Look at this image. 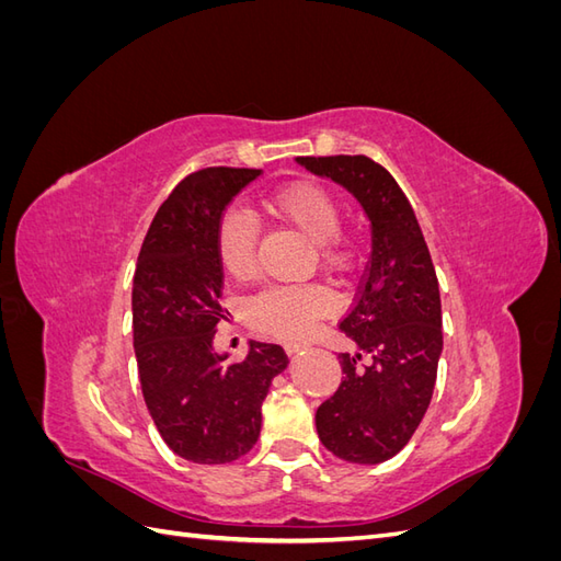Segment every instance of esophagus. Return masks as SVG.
<instances>
[{
    "mask_svg": "<svg viewBox=\"0 0 561 561\" xmlns=\"http://www.w3.org/2000/svg\"><path fill=\"white\" fill-rule=\"evenodd\" d=\"M299 351H304L301 344H285V353H287V355H297Z\"/></svg>",
    "mask_w": 561,
    "mask_h": 561,
    "instance_id": "obj_1",
    "label": "esophagus"
}]
</instances>
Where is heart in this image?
Returning a JSON list of instances; mask_svg holds the SVG:
<instances>
[{"label": "heart", "mask_w": 561, "mask_h": 561, "mask_svg": "<svg viewBox=\"0 0 561 561\" xmlns=\"http://www.w3.org/2000/svg\"><path fill=\"white\" fill-rule=\"evenodd\" d=\"M264 208L278 222L293 227L313 243L318 264L328 271H346L353 262V245L339 231L342 206L336 196L318 182H290L264 198ZM217 260L233 280H245L254 271L257 229L241 210L222 215L215 236ZM332 311V299L320 287L271 285L248 299L245 318L260 330L283 342L307 339L316 322Z\"/></svg>", "instance_id": "heart-1"}]
</instances>
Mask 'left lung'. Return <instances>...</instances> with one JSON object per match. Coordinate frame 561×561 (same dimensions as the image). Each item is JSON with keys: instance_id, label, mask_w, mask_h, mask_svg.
<instances>
[{"instance_id": "8db88e82", "label": "left lung", "mask_w": 561, "mask_h": 561, "mask_svg": "<svg viewBox=\"0 0 561 561\" xmlns=\"http://www.w3.org/2000/svg\"><path fill=\"white\" fill-rule=\"evenodd\" d=\"M360 203L371 254L353 309L339 322L358 353H339L342 383L316 412L320 443L348 463L393 458L426 414L443 353V307L416 215L386 168L367 157H297ZM363 354L370 363L357 369Z\"/></svg>"}]
</instances>
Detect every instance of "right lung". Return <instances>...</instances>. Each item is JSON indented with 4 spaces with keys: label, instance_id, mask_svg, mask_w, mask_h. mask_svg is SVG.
<instances>
[{
    "label": "right lung",
    "instance_id": "right-lung-1",
    "mask_svg": "<svg viewBox=\"0 0 561 561\" xmlns=\"http://www.w3.org/2000/svg\"><path fill=\"white\" fill-rule=\"evenodd\" d=\"M254 168H203L163 201L133 276V348L147 410L184 461L219 466L260 437L262 402L287 367L278 344L250 342L245 360L213 348L222 320L215 236L225 208L257 180Z\"/></svg>",
    "mask_w": 561,
    "mask_h": 561
}]
</instances>
